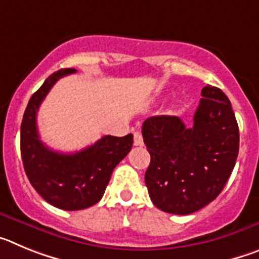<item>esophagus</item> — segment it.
Returning a JSON list of instances; mask_svg holds the SVG:
<instances>
[{
  "mask_svg": "<svg viewBox=\"0 0 259 259\" xmlns=\"http://www.w3.org/2000/svg\"><path fill=\"white\" fill-rule=\"evenodd\" d=\"M134 144L136 146H141L144 145V140H143V136H141V134L139 131L134 132Z\"/></svg>",
  "mask_w": 259,
  "mask_h": 259,
  "instance_id": "esophagus-1",
  "label": "esophagus"
}]
</instances>
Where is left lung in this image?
Listing matches in <instances>:
<instances>
[{"mask_svg":"<svg viewBox=\"0 0 259 259\" xmlns=\"http://www.w3.org/2000/svg\"><path fill=\"white\" fill-rule=\"evenodd\" d=\"M193 125L178 116L155 115L143 123L150 153L145 184L164 212L188 215L218 197L239 154V125L228 97L217 87L201 92Z\"/></svg>","mask_w":259,"mask_h":259,"instance_id":"8db88e82","label":"left lung"}]
</instances>
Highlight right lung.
<instances>
[{
    "label": "right lung",
    "mask_w": 259,
    "mask_h": 259,
    "mask_svg": "<svg viewBox=\"0 0 259 259\" xmlns=\"http://www.w3.org/2000/svg\"><path fill=\"white\" fill-rule=\"evenodd\" d=\"M63 68L50 75L32 95L20 127V153L29 183L41 197L62 210H83L101 200L116 164L130 153L131 134L123 137H101L93 145L76 153H59L40 140L37 110L52 87L62 76L74 74Z\"/></svg>",
    "instance_id": "add662e5"
}]
</instances>
